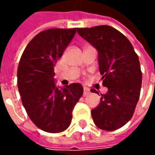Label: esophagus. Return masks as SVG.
<instances>
[{"instance_id": "34e87169", "label": "esophagus", "mask_w": 155, "mask_h": 155, "mask_svg": "<svg viewBox=\"0 0 155 155\" xmlns=\"http://www.w3.org/2000/svg\"><path fill=\"white\" fill-rule=\"evenodd\" d=\"M90 93H91L90 89L87 87H84V93H83V94H84V95H87V94H89Z\"/></svg>"}]
</instances>
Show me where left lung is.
<instances>
[{"instance_id":"left-lung-1","label":"left lung","mask_w":155,"mask_h":155,"mask_svg":"<svg viewBox=\"0 0 155 155\" xmlns=\"http://www.w3.org/2000/svg\"><path fill=\"white\" fill-rule=\"evenodd\" d=\"M77 32L99 52L102 83L108 88L91 110L92 119L101 130H118L132 118L140 99L142 72L138 54L125 35L110 25L78 28ZM91 91L98 94L94 89Z\"/></svg>"}]
</instances>
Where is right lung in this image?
<instances>
[{
    "label": "right lung",
    "mask_w": 155,
    "mask_h": 155,
    "mask_svg": "<svg viewBox=\"0 0 155 155\" xmlns=\"http://www.w3.org/2000/svg\"><path fill=\"white\" fill-rule=\"evenodd\" d=\"M76 33V28L49 29L26 45L17 69L22 104L39 129L61 133L70 126L72 111L83 94L79 83L60 90L54 85V66Z\"/></svg>",
    "instance_id": "obj_1"
}]
</instances>
